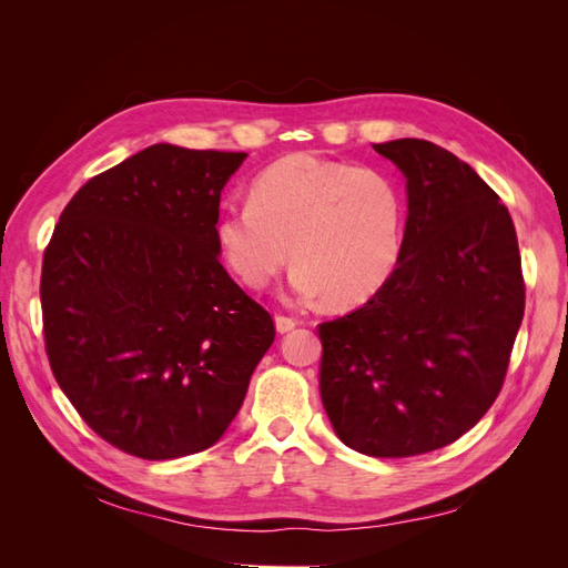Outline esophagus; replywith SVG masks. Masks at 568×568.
Wrapping results in <instances>:
<instances>
[{"instance_id": "1", "label": "esophagus", "mask_w": 568, "mask_h": 568, "mask_svg": "<svg viewBox=\"0 0 568 568\" xmlns=\"http://www.w3.org/2000/svg\"><path fill=\"white\" fill-rule=\"evenodd\" d=\"M274 324H277V332L280 334H286V332L294 329L298 322L294 317H286V315H274Z\"/></svg>"}]
</instances>
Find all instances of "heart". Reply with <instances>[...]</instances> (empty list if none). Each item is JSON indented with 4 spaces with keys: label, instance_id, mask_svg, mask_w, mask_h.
Returning <instances> with one entry per match:
<instances>
[{
    "label": "heart",
    "instance_id": "b5f03b06",
    "mask_svg": "<svg viewBox=\"0 0 568 568\" xmlns=\"http://www.w3.org/2000/svg\"><path fill=\"white\" fill-rule=\"evenodd\" d=\"M400 239L403 201L388 175L311 153L267 165L248 201L222 205L215 220L222 263L244 286L265 288L291 246V288L332 305L369 298L398 261Z\"/></svg>",
    "mask_w": 568,
    "mask_h": 568
}]
</instances>
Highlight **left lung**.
Returning a JSON list of instances; mask_svg holds the SVG:
<instances>
[{"label":"left lung","instance_id":"8db88e82","mask_svg":"<svg viewBox=\"0 0 568 568\" xmlns=\"http://www.w3.org/2000/svg\"><path fill=\"white\" fill-rule=\"evenodd\" d=\"M407 180L398 263L357 311L320 324V393L336 436L369 457L450 445L505 384L526 286L509 211L426 140L372 144Z\"/></svg>","mask_w":568,"mask_h":568}]
</instances>
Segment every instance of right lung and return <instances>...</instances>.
I'll list each match as a JSON object with an SVG mask.
<instances>
[{
    "label": "right lung",
    "instance_id": "1",
    "mask_svg": "<svg viewBox=\"0 0 568 568\" xmlns=\"http://www.w3.org/2000/svg\"><path fill=\"white\" fill-rule=\"evenodd\" d=\"M246 153L153 144L68 201L42 261L51 372L118 450L178 459L222 438L274 322L220 263V194Z\"/></svg>",
    "mask_w": 568,
    "mask_h": 568
}]
</instances>
